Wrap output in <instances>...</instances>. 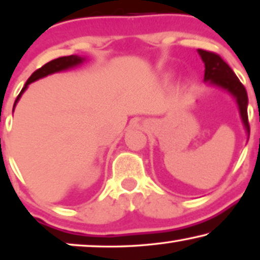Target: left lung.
<instances>
[{"instance_id": "1", "label": "left lung", "mask_w": 260, "mask_h": 260, "mask_svg": "<svg viewBox=\"0 0 260 260\" xmlns=\"http://www.w3.org/2000/svg\"><path fill=\"white\" fill-rule=\"evenodd\" d=\"M199 55L204 63V81L210 86H214L225 91L236 100L238 106L239 114L243 121L244 128L247 134V140L250 137L249 119H247V93L245 87L239 81L237 76L232 71L231 68L218 55L214 52L205 51V50H197Z\"/></svg>"}]
</instances>
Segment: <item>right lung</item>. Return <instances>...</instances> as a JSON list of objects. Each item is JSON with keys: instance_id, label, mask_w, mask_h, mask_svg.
<instances>
[{"instance_id": "add662e5", "label": "right lung", "mask_w": 260, "mask_h": 260, "mask_svg": "<svg viewBox=\"0 0 260 260\" xmlns=\"http://www.w3.org/2000/svg\"><path fill=\"white\" fill-rule=\"evenodd\" d=\"M85 60H86L85 59V57H80L77 55L59 57V58H57V59H53L51 61H49V63H46L41 69L36 70V71H35L32 75L30 76V78L26 80L24 87L22 88V91L19 92V94L17 95V98H16V100H15V104H14V110H15V106H16V104L18 103V100L21 99L22 94L24 93V91L28 88V86L31 83H34V81H36L41 78H44V77L49 76V75H52V73L65 71V70L78 67V65L83 64Z\"/></svg>"}]
</instances>
